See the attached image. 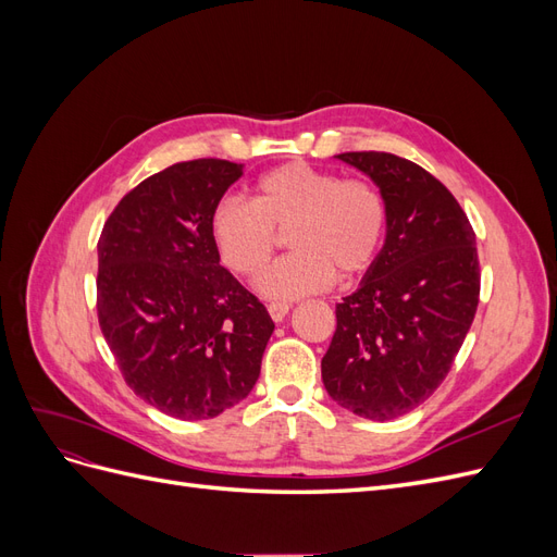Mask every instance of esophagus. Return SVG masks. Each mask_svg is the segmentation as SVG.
<instances>
[{"label":"esophagus","instance_id":"obj_1","mask_svg":"<svg viewBox=\"0 0 557 557\" xmlns=\"http://www.w3.org/2000/svg\"><path fill=\"white\" fill-rule=\"evenodd\" d=\"M269 315H272V320H276V323H281V320L290 313V305L288 301H272V305L267 307Z\"/></svg>","mask_w":557,"mask_h":557}]
</instances>
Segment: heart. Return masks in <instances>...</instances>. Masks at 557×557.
<instances>
[{"label": "heart", "mask_w": 557, "mask_h": 557, "mask_svg": "<svg viewBox=\"0 0 557 557\" xmlns=\"http://www.w3.org/2000/svg\"><path fill=\"white\" fill-rule=\"evenodd\" d=\"M295 252L274 264L260 290L290 299L325 290L336 272L364 274L385 237V201L372 183L342 178L309 162H288L262 174L252 201L223 199L211 213V237L234 274L258 278L288 232Z\"/></svg>", "instance_id": "b5f03b06"}]
</instances>
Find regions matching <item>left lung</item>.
Masks as SVG:
<instances>
[{
	"label": "left lung",
	"mask_w": 557,
	"mask_h": 557,
	"mask_svg": "<svg viewBox=\"0 0 557 557\" xmlns=\"http://www.w3.org/2000/svg\"><path fill=\"white\" fill-rule=\"evenodd\" d=\"M376 183L385 244L356 293L336 305L320 369L350 413L393 420L423 404L450 372L481 293L476 234L446 185L393 153L336 156Z\"/></svg>",
	"instance_id": "left-lung-1"
}]
</instances>
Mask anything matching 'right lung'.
Masks as SVG:
<instances>
[{"label": "right lung", "instance_id": "right-lung-1", "mask_svg": "<svg viewBox=\"0 0 557 557\" xmlns=\"http://www.w3.org/2000/svg\"><path fill=\"white\" fill-rule=\"evenodd\" d=\"M242 174L215 158L166 166L117 201L97 244L104 339L134 395L178 420L248 397L274 332L211 237V213Z\"/></svg>", "mask_w": 557, "mask_h": 557}]
</instances>
